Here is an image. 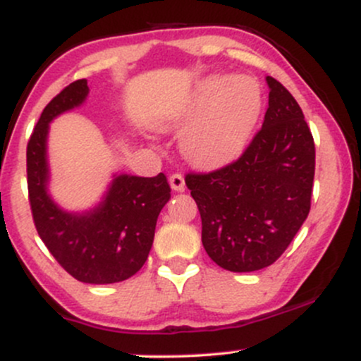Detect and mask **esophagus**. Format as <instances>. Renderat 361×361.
Segmentation results:
<instances>
[{
	"label": "esophagus",
	"mask_w": 361,
	"mask_h": 361,
	"mask_svg": "<svg viewBox=\"0 0 361 361\" xmlns=\"http://www.w3.org/2000/svg\"><path fill=\"white\" fill-rule=\"evenodd\" d=\"M169 185H171V188L175 190V192H183L185 190V178L181 173H173L171 176H169Z\"/></svg>",
	"instance_id": "34e87169"
}]
</instances>
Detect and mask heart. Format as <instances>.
<instances>
[{"label": "heart", "mask_w": 361, "mask_h": 361, "mask_svg": "<svg viewBox=\"0 0 361 361\" xmlns=\"http://www.w3.org/2000/svg\"><path fill=\"white\" fill-rule=\"evenodd\" d=\"M259 85L250 76L207 78L197 86L181 120L193 118L181 137L197 164H221L246 146L261 114Z\"/></svg>", "instance_id": "1"}]
</instances>
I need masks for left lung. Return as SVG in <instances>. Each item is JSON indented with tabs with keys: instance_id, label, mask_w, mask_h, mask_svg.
Here are the masks:
<instances>
[{
	"instance_id": "8db88e82",
	"label": "left lung",
	"mask_w": 361,
	"mask_h": 361,
	"mask_svg": "<svg viewBox=\"0 0 361 361\" xmlns=\"http://www.w3.org/2000/svg\"><path fill=\"white\" fill-rule=\"evenodd\" d=\"M263 127L238 159L210 173H188L202 217V244L224 270L267 268L307 219L316 147L295 98L275 78Z\"/></svg>"
}]
</instances>
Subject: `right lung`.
<instances>
[{
  "mask_svg": "<svg viewBox=\"0 0 361 361\" xmlns=\"http://www.w3.org/2000/svg\"><path fill=\"white\" fill-rule=\"evenodd\" d=\"M88 91V81L78 80L47 103L28 140L27 183L35 229L51 255L76 280L103 285L130 279L146 263L171 188L163 173L118 175L90 212L69 214L54 204L47 193L49 122L80 106Z\"/></svg>",
  "mask_w": 361,
  "mask_h": 361,
  "instance_id": "1",
  "label": "right lung"
}]
</instances>
